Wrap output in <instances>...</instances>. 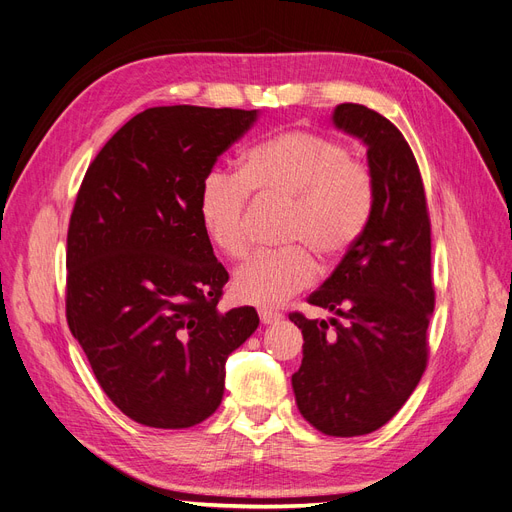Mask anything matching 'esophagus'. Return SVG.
<instances>
[{"mask_svg": "<svg viewBox=\"0 0 512 512\" xmlns=\"http://www.w3.org/2000/svg\"><path fill=\"white\" fill-rule=\"evenodd\" d=\"M259 319H261L263 325H272V323H278L280 319H283V315H280V312H276V310L261 308L259 310Z\"/></svg>", "mask_w": 512, "mask_h": 512, "instance_id": "esophagus-1", "label": "esophagus"}]
</instances>
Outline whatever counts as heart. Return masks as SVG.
Here are the masks:
<instances>
[{
  "label": "heart",
  "mask_w": 512,
  "mask_h": 512,
  "mask_svg": "<svg viewBox=\"0 0 512 512\" xmlns=\"http://www.w3.org/2000/svg\"><path fill=\"white\" fill-rule=\"evenodd\" d=\"M249 191L259 200L289 204L287 251L259 253L234 274L242 304L278 306L312 285L317 261L338 259L364 236L376 204V176L366 159L340 140L291 129L244 153L238 174L210 172L197 195L208 242L225 257L249 251Z\"/></svg>",
  "instance_id": "b5f03b06"
}]
</instances>
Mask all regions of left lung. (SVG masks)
<instances>
[{
    "label": "left lung",
    "instance_id": "1",
    "mask_svg": "<svg viewBox=\"0 0 512 512\" xmlns=\"http://www.w3.org/2000/svg\"><path fill=\"white\" fill-rule=\"evenodd\" d=\"M334 123L366 142L376 204L364 236L308 295V304L336 317L289 315L304 336L291 383L315 430L351 438L383 427L419 385L436 291L423 178L402 131L361 104L336 106Z\"/></svg>",
    "mask_w": 512,
    "mask_h": 512
}]
</instances>
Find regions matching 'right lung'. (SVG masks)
<instances>
[{
  "mask_svg": "<svg viewBox=\"0 0 512 512\" xmlns=\"http://www.w3.org/2000/svg\"><path fill=\"white\" fill-rule=\"evenodd\" d=\"M257 110L157 106L127 121L82 178L68 227L65 317L97 383L148 427L208 419L225 361L249 338L253 306L219 312L229 280L197 195Z\"/></svg>",
  "mask_w": 512,
  "mask_h": 512,
  "instance_id": "obj_1",
  "label": "right lung"
}]
</instances>
